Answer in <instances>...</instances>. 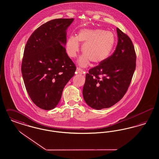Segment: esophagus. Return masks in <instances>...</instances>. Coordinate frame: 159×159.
Instances as JSON below:
<instances>
[{
    "mask_svg": "<svg viewBox=\"0 0 159 159\" xmlns=\"http://www.w3.org/2000/svg\"><path fill=\"white\" fill-rule=\"evenodd\" d=\"M77 73H80V74H82L83 73V70L81 68H80V67H77Z\"/></svg>",
    "mask_w": 159,
    "mask_h": 159,
    "instance_id": "esophagus-1",
    "label": "esophagus"
}]
</instances>
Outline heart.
<instances>
[{
  "label": "heart",
  "instance_id": "b5f03b06",
  "mask_svg": "<svg viewBox=\"0 0 159 159\" xmlns=\"http://www.w3.org/2000/svg\"><path fill=\"white\" fill-rule=\"evenodd\" d=\"M79 42L83 44L84 53L80 58L79 64L85 66L91 61L93 65H99L110 55L116 43V38L111 31L102 29H82L77 36H71L67 39L66 51L70 57H76L79 52Z\"/></svg>",
  "mask_w": 159,
  "mask_h": 159
}]
</instances>
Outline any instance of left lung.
<instances>
[{
  "instance_id": "obj_1",
  "label": "left lung",
  "mask_w": 159,
  "mask_h": 159,
  "mask_svg": "<svg viewBox=\"0 0 159 159\" xmlns=\"http://www.w3.org/2000/svg\"><path fill=\"white\" fill-rule=\"evenodd\" d=\"M118 42L114 53L86 75L83 96L91 108L111 107L128 89L136 68V53L131 39L117 28Z\"/></svg>"
}]
</instances>
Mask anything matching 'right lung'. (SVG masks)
Wrapping results in <instances>:
<instances>
[{"mask_svg": "<svg viewBox=\"0 0 159 159\" xmlns=\"http://www.w3.org/2000/svg\"><path fill=\"white\" fill-rule=\"evenodd\" d=\"M73 18L42 24L27 40L21 72L26 90L38 107L49 110L60 101L62 91L75 75V64L66 52L67 32Z\"/></svg>", "mask_w": 159, "mask_h": 159, "instance_id": "1", "label": "right lung"}]
</instances>
